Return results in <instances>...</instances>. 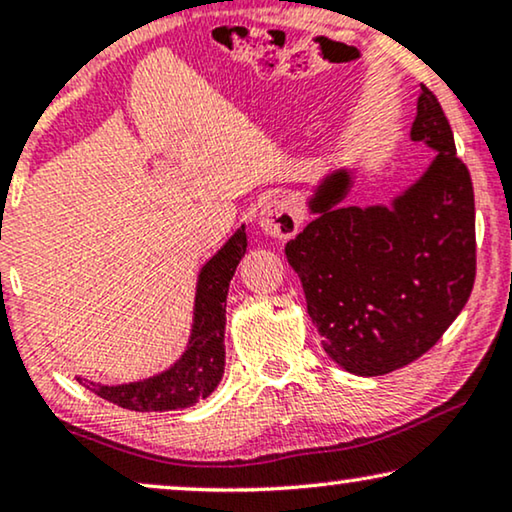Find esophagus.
Instances as JSON below:
<instances>
[{"label": "esophagus", "mask_w": 512, "mask_h": 512, "mask_svg": "<svg viewBox=\"0 0 512 512\" xmlns=\"http://www.w3.org/2000/svg\"><path fill=\"white\" fill-rule=\"evenodd\" d=\"M257 222L266 236L285 241L299 232L301 215L294 201L285 197H273L262 206V211L257 215Z\"/></svg>", "instance_id": "obj_1"}]
</instances>
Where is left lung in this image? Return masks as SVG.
<instances>
[{"mask_svg": "<svg viewBox=\"0 0 512 512\" xmlns=\"http://www.w3.org/2000/svg\"><path fill=\"white\" fill-rule=\"evenodd\" d=\"M410 141L434 160L390 204L345 206L352 171L336 169L308 197L313 220L285 246L322 348L355 376H385L424 355L473 290L471 176L424 85Z\"/></svg>", "mask_w": 512, "mask_h": 512, "instance_id": "left-lung-1", "label": "left lung"}]
</instances>
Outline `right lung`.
Instances as JSON below:
<instances>
[{
  "instance_id": "right-lung-1",
  "label": "right lung",
  "mask_w": 512,
  "mask_h": 512,
  "mask_svg": "<svg viewBox=\"0 0 512 512\" xmlns=\"http://www.w3.org/2000/svg\"><path fill=\"white\" fill-rule=\"evenodd\" d=\"M248 236L241 225L229 241L199 269L194 292L192 329L183 355L169 369L155 376L122 385L92 383L78 376L76 380L97 397L139 413H164V410L190 408L206 399L220 385L225 373V308L229 280L241 257L246 255Z\"/></svg>"
}]
</instances>
